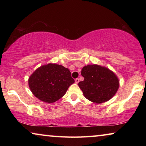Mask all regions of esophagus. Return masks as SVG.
I'll return each mask as SVG.
<instances>
[{
	"instance_id": "1",
	"label": "esophagus",
	"mask_w": 146,
	"mask_h": 146,
	"mask_svg": "<svg viewBox=\"0 0 146 146\" xmlns=\"http://www.w3.org/2000/svg\"><path fill=\"white\" fill-rule=\"evenodd\" d=\"M75 83H76V84H78V82H79V78H76L75 80Z\"/></svg>"
}]
</instances>
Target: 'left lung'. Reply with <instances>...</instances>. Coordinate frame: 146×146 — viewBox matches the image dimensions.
Listing matches in <instances>:
<instances>
[{"label":"left lung","mask_w":146,"mask_h":146,"mask_svg":"<svg viewBox=\"0 0 146 146\" xmlns=\"http://www.w3.org/2000/svg\"><path fill=\"white\" fill-rule=\"evenodd\" d=\"M84 78L78 82L84 97L93 102L100 104L111 99L119 87L115 74L109 69L98 65H88L81 71Z\"/></svg>","instance_id":"8db88e82"}]
</instances>
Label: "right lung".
I'll use <instances>...</instances> for the list:
<instances>
[{
    "mask_svg": "<svg viewBox=\"0 0 146 146\" xmlns=\"http://www.w3.org/2000/svg\"><path fill=\"white\" fill-rule=\"evenodd\" d=\"M74 82L70 71L56 64H49L36 69L28 80L33 95L47 103L60 99Z\"/></svg>",
    "mask_w": 146,
    "mask_h": 146,
    "instance_id": "1",
    "label": "right lung"
}]
</instances>
